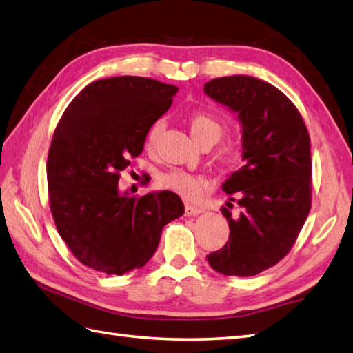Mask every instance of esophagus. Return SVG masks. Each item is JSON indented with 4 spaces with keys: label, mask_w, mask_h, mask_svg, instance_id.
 Returning <instances> with one entry per match:
<instances>
[{
    "label": "esophagus",
    "mask_w": 353,
    "mask_h": 353,
    "mask_svg": "<svg viewBox=\"0 0 353 353\" xmlns=\"http://www.w3.org/2000/svg\"><path fill=\"white\" fill-rule=\"evenodd\" d=\"M201 212H204V209L200 208V206H195V204L188 203L185 206V215L186 216H195V215L201 214Z\"/></svg>",
    "instance_id": "1"
}]
</instances>
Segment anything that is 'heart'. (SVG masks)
Here are the masks:
<instances>
[{
	"label": "heart",
	"mask_w": 353,
	"mask_h": 353,
	"mask_svg": "<svg viewBox=\"0 0 353 353\" xmlns=\"http://www.w3.org/2000/svg\"><path fill=\"white\" fill-rule=\"evenodd\" d=\"M191 126V134L196 143H204V141H212L216 143L224 135L225 125L223 120L218 119L216 116L210 112H195L190 120ZM165 129V121L162 119L157 120L153 125L147 130L145 135V147L147 149H153L154 145L158 144L159 138ZM237 152H239V147L237 144H227L221 147L218 152V159L223 163H232L237 158ZM159 185L165 190L173 191L179 195L185 196L188 200H194L196 196H200L204 188V179L200 176H195L191 173H186L182 170H170L167 173L159 176Z\"/></svg>",
	"instance_id": "1"
}]
</instances>
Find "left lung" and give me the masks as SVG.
<instances>
[{
	"instance_id": "obj_1",
	"label": "left lung",
	"mask_w": 353,
	"mask_h": 353,
	"mask_svg": "<svg viewBox=\"0 0 353 353\" xmlns=\"http://www.w3.org/2000/svg\"><path fill=\"white\" fill-rule=\"evenodd\" d=\"M204 93L237 112L245 161L223 183L230 236L208 261L223 275L252 276L288 256L310 214V135L289 97L261 79L215 78ZM233 201L241 209L236 214Z\"/></svg>"
}]
</instances>
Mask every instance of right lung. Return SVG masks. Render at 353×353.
I'll return each instance as SVG.
<instances>
[{
    "label": "right lung",
    "instance_id": "add662e5",
    "mask_svg": "<svg viewBox=\"0 0 353 353\" xmlns=\"http://www.w3.org/2000/svg\"><path fill=\"white\" fill-rule=\"evenodd\" d=\"M177 90L143 77L106 78L84 87L63 112L48 153L49 208L84 266L108 275L143 268L162 228L183 215L174 192L130 196L117 185Z\"/></svg>",
    "mask_w": 353,
    "mask_h": 353
}]
</instances>
